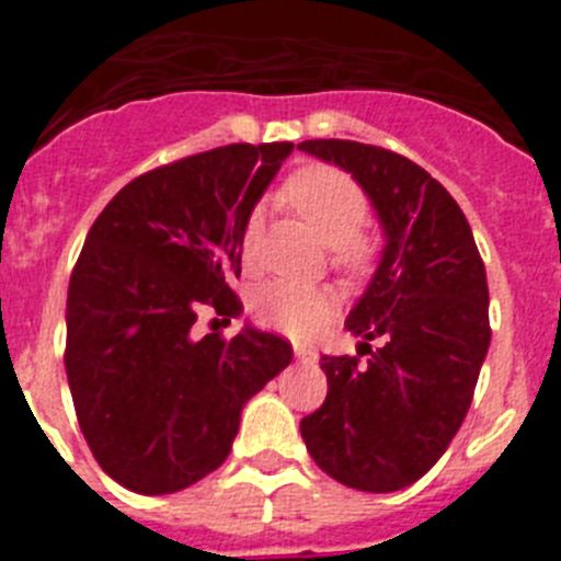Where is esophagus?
<instances>
[{"instance_id":"esophagus-1","label":"esophagus","mask_w":561,"mask_h":561,"mask_svg":"<svg viewBox=\"0 0 561 561\" xmlns=\"http://www.w3.org/2000/svg\"><path fill=\"white\" fill-rule=\"evenodd\" d=\"M295 356L300 362H309V365L311 362H317V354L311 348H306V345H295Z\"/></svg>"}]
</instances>
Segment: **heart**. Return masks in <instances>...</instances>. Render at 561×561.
Returning a JSON list of instances; mask_svg holds the SVG:
<instances>
[{
  "label": "heart",
  "mask_w": 561,
  "mask_h": 561,
  "mask_svg": "<svg viewBox=\"0 0 561 561\" xmlns=\"http://www.w3.org/2000/svg\"><path fill=\"white\" fill-rule=\"evenodd\" d=\"M284 196L317 232L331 244V257L342 272L365 275L376 261V247L362 236L368 221V193L351 180L348 173L331 165H309L286 180ZM261 250V219L250 216L241 230V257L255 264ZM252 314L257 323L286 334H306L329 311L331 295L323 286L272 280L252 291Z\"/></svg>",
  "instance_id": "obj_1"
}]
</instances>
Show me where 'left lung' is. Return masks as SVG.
<instances>
[{
	"label": "left lung",
	"instance_id": "1",
	"mask_svg": "<svg viewBox=\"0 0 561 561\" xmlns=\"http://www.w3.org/2000/svg\"><path fill=\"white\" fill-rule=\"evenodd\" d=\"M297 148L348 171L388 238L345 320L369 359H320L329 393L300 433L314 463L342 485L399 492L447 453L472 404L492 340L483 257L458 202L408 157L354 140Z\"/></svg>",
	"mask_w": 561,
	"mask_h": 561
}]
</instances>
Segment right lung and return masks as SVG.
I'll use <instances>...</instances> for the list:
<instances>
[{
  "label": "right lung",
  "mask_w": 561,
  "mask_h": 561,
  "mask_svg": "<svg viewBox=\"0 0 561 561\" xmlns=\"http://www.w3.org/2000/svg\"><path fill=\"white\" fill-rule=\"evenodd\" d=\"M291 148L236 142L153 168L83 241L64 365L89 449L131 492H182L219 469L247 401L291 362L284 336L250 325L193 334L205 311H241V230Z\"/></svg>",
  "instance_id": "add662e5"
}]
</instances>
